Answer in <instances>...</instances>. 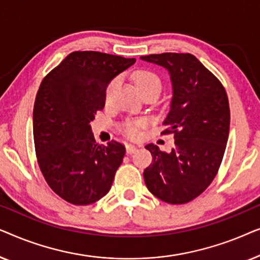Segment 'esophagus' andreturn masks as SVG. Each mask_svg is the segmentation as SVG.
<instances>
[{"instance_id": "obj_1", "label": "esophagus", "mask_w": 260, "mask_h": 260, "mask_svg": "<svg viewBox=\"0 0 260 260\" xmlns=\"http://www.w3.org/2000/svg\"><path fill=\"white\" fill-rule=\"evenodd\" d=\"M137 148L138 147H136V145H134V144H126V152L130 155L134 154V152L137 150Z\"/></svg>"}]
</instances>
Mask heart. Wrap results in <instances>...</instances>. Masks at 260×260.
<instances>
[{
    "instance_id": "b5f03b06",
    "label": "heart",
    "mask_w": 260,
    "mask_h": 260,
    "mask_svg": "<svg viewBox=\"0 0 260 260\" xmlns=\"http://www.w3.org/2000/svg\"><path fill=\"white\" fill-rule=\"evenodd\" d=\"M134 81L141 93L147 90H156L161 92V88H162L161 78H159L155 72H152V71H149V70L136 71L134 74ZM115 84H116V80H112L111 83L109 84L108 90H106V98H109V95L111 93ZM142 125H143V122H142V120H127V122L123 124L122 130L124 134L127 135V136L135 137L137 136L138 129H140V126Z\"/></svg>"
}]
</instances>
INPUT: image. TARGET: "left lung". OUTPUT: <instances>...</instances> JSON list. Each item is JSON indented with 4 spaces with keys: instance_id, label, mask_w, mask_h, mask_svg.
I'll return each instance as SVG.
<instances>
[{
    "instance_id": "left-lung-1",
    "label": "left lung",
    "mask_w": 260,
    "mask_h": 260,
    "mask_svg": "<svg viewBox=\"0 0 260 260\" xmlns=\"http://www.w3.org/2000/svg\"><path fill=\"white\" fill-rule=\"evenodd\" d=\"M141 59L168 71L173 97L162 134H173L175 140L170 152L145 145L152 156L143 173L145 184L159 200L186 204L211 184L221 165L230 133L229 98L214 74L189 53Z\"/></svg>"
}]
</instances>
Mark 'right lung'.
<instances>
[{"instance_id":"add662e5","label":"right lung","mask_w":260,"mask_h":260,"mask_svg":"<svg viewBox=\"0 0 260 260\" xmlns=\"http://www.w3.org/2000/svg\"><path fill=\"white\" fill-rule=\"evenodd\" d=\"M135 61L73 52L42 80L33 110L35 152L48 186L70 204L91 205L111 188L125 147L98 144L90 123L104 108L108 85Z\"/></svg>"}]
</instances>
